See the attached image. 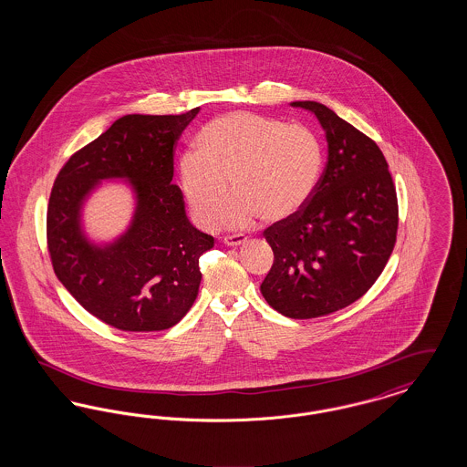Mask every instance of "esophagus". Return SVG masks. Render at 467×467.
<instances>
[{"label":"esophagus","instance_id":"obj_1","mask_svg":"<svg viewBox=\"0 0 467 467\" xmlns=\"http://www.w3.org/2000/svg\"><path fill=\"white\" fill-rule=\"evenodd\" d=\"M223 242L227 246H238L246 242V236L244 234H229V236H223Z\"/></svg>","mask_w":467,"mask_h":467}]
</instances>
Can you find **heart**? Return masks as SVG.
<instances>
[{
  "mask_svg": "<svg viewBox=\"0 0 467 467\" xmlns=\"http://www.w3.org/2000/svg\"><path fill=\"white\" fill-rule=\"evenodd\" d=\"M324 170V147L305 126L252 111H229L210 120L196 150L178 162V182L196 221L248 227L259 217L280 223L310 202ZM232 182L235 196L222 211ZM223 217H220V212Z\"/></svg>",
  "mask_w": 467,
  "mask_h": 467,
  "instance_id": "obj_1",
  "label": "heart"
}]
</instances>
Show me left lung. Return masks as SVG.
I'll return each mask as SVG.
<instances>
[{
	"instance_id": "obj_1",
	"label": "left lung",
	"mask_w": 467,
	"mask_h": 467,
	"mask_svg": "<svg viewBox=\"0 0 467 467\" xmlns=\"http://www.w3.org/2000/svg\"><path fill=\"white\" fill-rule=\"evenodd\" d=\"M292 107L318 119L327 164L310 202L265 231L275 261L261 292L289 318H315L371 289L394 250L400 210L389 164L371 138L322 103Z\"/></svg>"
}]
</instances>
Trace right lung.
I'll return each mask as SVG.
<instances>
[{
    "instance_id": "right-lung-1",
    "label": "right lung",
    "mask_w": 467,
    "mask_h": 467,
    "mask_svg": "<svg viewBox=\"0 0 467 467\" xmlns=\"http://www.w3.org/2000/svg\"><path fill=\"white\" fill-rule=\"evenodd\" d=\"M198 111L124 115L69 157L54 182L47 208L54 273L90 315L115 329H170L196 301L200 257L213 236L189 223L171 180L175 143ZM110 177L130 182L134 221L115 243L90 244L81 231V206Z\"/></svg>"
}]
</instances>
